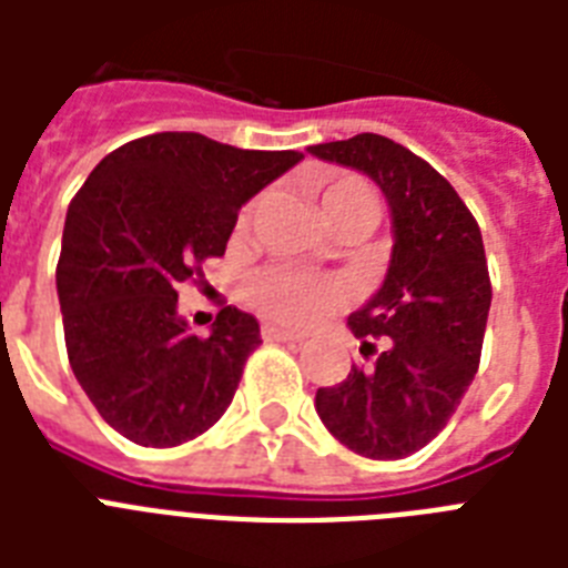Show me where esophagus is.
Returning <instances> with one entry per match:
<instances>
[{
	"label": "esophagus",
	"mask_w": 568,
	"mask_h": 568,
	"mask_svg": "<svg viewBox=\"0 0 568 568\" xmlns=\"http://www.w3.org/2000/svg\"><path fill=\"white\" fill-rule=\"evenodd\" d=\"M262 338H265V342H303L301 333H288V329H280L274 327V324H265V327H262Z\"/></svg>",
	"instance_id": "obj_1"
}]
</instances>
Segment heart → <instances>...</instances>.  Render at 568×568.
Masks as SVG:
<instances>
[{"mask_svg":"<svg viewBox=\"0 0 568 568\" xmlns=\"http://www.w3.org/2000/svg\"><path fill=\"white\" fill-rule=\"evenodd\" d=\"M321 214L327 217L329 226H336L345 217H365L374 221L377 203L372 189L359 176H333L318 185ZM253 205L241 212V226H247ZM244 297L256 312L276 324L303 327L321 318L324 312L336 310L351 297V285L342 276L333 274H310L297 267H262L247 276Z\"/></svg>","mask_w":568,"mask_h":568,"instance_id":"heart-1","label":"heart"}]
</instances>
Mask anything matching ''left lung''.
<instances>
[{
  "label": "left lung",
  "instance_id": "left-lung-1",
  "mask_svg": "<svg viewBox=\"0 0 568 568\" xmlns=\"http://www.w3.org/2000/svg\"><path fill=\"white\" fill-rule=\"evenodd\" d=\"M310 153L365 173L392 214L383 285L347 318L359 354H372V338L383 351L318 388L315 409L354 454L409 457L448 424L477 374L493 303L480 226L450 182L392 138L363 132Z\"/></svg>",
  "mask_w": 568,
  "mask_h": 568
}]
</instances>
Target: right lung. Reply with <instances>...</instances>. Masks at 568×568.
Returning <instances> with one entry per match:
<instances>
[{
  "label": "right lung",
  "mask_w": 568,
  "mask_h": 568,
  "mask_svg": "<svg viewBox=\"0 0 568 568\" xmlns=\"http://www.w3.org/2000/svg\"><path fill=\"white\" fill-rule=\"evenodd\" d=\"M301 159L159 132L105 155L73 196L55 271L67 356L120 436L173 448L226 413L262 345L258 321L223 306L194 336L176 288L223 256L241 205Z\"/></svg>",
  "instance_id": "add662e5"
}]
</instances>
